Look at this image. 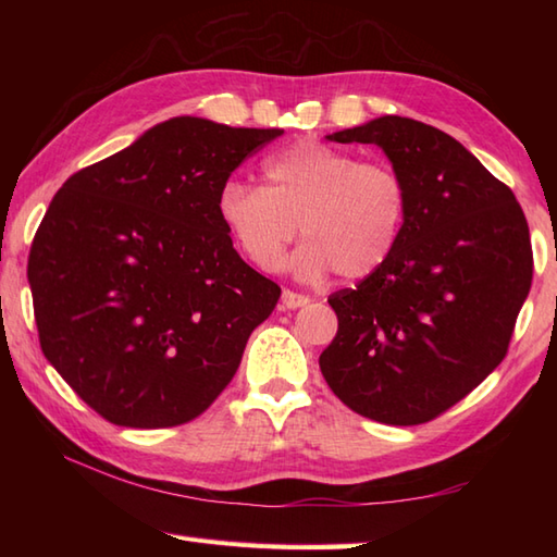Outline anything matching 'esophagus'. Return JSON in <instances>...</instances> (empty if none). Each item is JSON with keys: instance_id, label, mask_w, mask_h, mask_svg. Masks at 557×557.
Instances as JSON below:
<instances>
[{"instance_id": "esophagus-1", "label": "esophagus", "mask_w": 557, "mask_h": 557, "mask_svg": "<svg viewBox=\"0 0 557 557\" xmlns=\"http://www.w3.org/2000/svg\"><path fill=\"white\" fill-rule=\"evenodd\" d=\"M282 304H285L287 309H301V306L311 304V299H309V297H304V294H297V292H289V289H285V292H282Z\"/></svg>"}]
</instances>
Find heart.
I'll use <instances>...</instances> for the list:
<instances>
[{"label": "heart", "instance_id": "b5f03b06", "mask_svg": "<svg viewBox=\"0 0 557 557\" xmlns=\"http://www.w3.org/2000/svg\"><path fill=\"white\" fill-rule=\"evenodd\" d=\"M265 186L230 180L220 186L218 218L258 270L282 265L304 282L337 272L363 280L393 256L409 218V186L387 162H361L347 150L301 140L265 162Z\"/></svg>", "mask_w": 557, "mask_h": 557}]
</instances>
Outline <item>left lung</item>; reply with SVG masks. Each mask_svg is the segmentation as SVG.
Listing matches in <instances>:
<instances>
[{"instance_id":"obj_1","label":"left lung","mask_w":557,"mask_h":557,"mask_svg":"<svg viewBox=\"0 0 557 557\" xmlns=\"http://www.w3.org/2000/svg\"><path fill=\"white\" fill-rule=\"evenodd\" d=\"M325 138L381 148L409 186V218L387 263L327 299L339 327L318 363L361 417L425 423L505 357L534 272L527 218L435 126L385 114Z\"/></svg>"}]
</instances>
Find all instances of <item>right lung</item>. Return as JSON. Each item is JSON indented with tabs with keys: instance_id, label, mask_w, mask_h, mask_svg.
<instances>
[{
	"instance_id": "obj_1",
	"label": "right lung",
	"mask_w": 557,
	"mask_h": 557,
	"mask_svg": "<svg viewBox=\"0 0 557 557\" xmlns=\"http://www.w3.org/2000/svg\"><path fill=\"white\" fill-rule=\"evenodd\" d=\"M282 134L174 116L52 198L28 258L35 323L47 361L100 417L170 429L230 385L280 287L234 251L215 203Z\"/></svg>"
}]
</instances>
